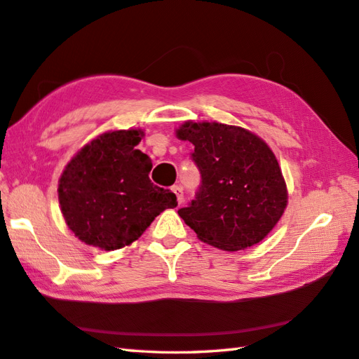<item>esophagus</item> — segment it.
<instances>
[{"instance_id": "34e87169", "label": "esophagus", "mask_w": 359, "mask_h": 359, "mask_svg": "<svg viewBox=\"0 0 359 359\" xmlns=\"http://www.w3.org/2000/svg\"><path fill=\"white\" fill-rule=\"evenodd\" d=\"M172 193L176 194L177 203L180 205V203L183 202V189H182V187H179V185H174V187H172Z\"/></svg>"}]
</instances>
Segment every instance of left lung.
<instances>
[{"label": "left lung", "mask_w": 359, "mask_h": 359, "mask_svg": "<svg viewBox=\"0 0 359 359\" xmlns=\"http://www.w3.org/2000/svg\"><path fill=\"white\" fill-rule=\"evenodd\" d=\"M176 136L194 145L202 176L196 198L177 211L203 243L223 251L251 248L286 210L287 188L263 139L236 125L185 122Z\"/></svg>", "instance_id": "8db88e82"}]
</instances>
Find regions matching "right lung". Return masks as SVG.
Returning a JSON list of instances; mask_svg holds the SVG:
<instances>
[{
    "label": "right lung",
    "instance_id": "add662e5",
    "mask_svg": "<svg viewBox=\"0 0 359 359\" xmlns=\"http://www.w3.org/2000/svg\"><path fill=\"white\" fill-rule=\"evenodd\" d=\"M142 130L107 131L64 168L57 197L67 226L86 245L114 251L137 240L176 194L149 180L151 159L136 149Z\"/></svg>",
    "mask_w": 359,
    "mask_h": 359
}]
</instances>
